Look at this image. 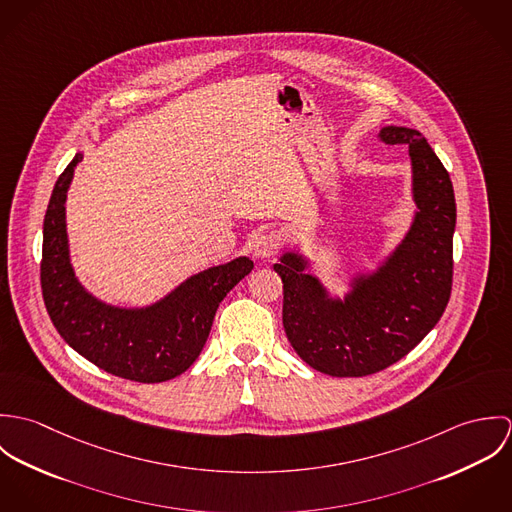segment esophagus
Listing matches in <instances>:
<instances>
[{"label": "esophagus", "instance_id": "obj_1", "mask_svg": "<svg viewBox=\"0 0 512 512\" xmlns=\"http://www.w3.org/2000/svg\"><path fill=\"white\" fill-rule=\"evenodd\" d=\"M280 248V238L278 234L270 232H260L254 242H252V252L256 258H272Z\"/></svg>", "mask_w": 512, "mask_h": 512}]
</instances>
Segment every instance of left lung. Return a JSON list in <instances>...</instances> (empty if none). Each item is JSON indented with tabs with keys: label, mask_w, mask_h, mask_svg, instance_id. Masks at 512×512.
Returning a JSON list of instances; mask_svg holds the SVG:
<instances>
[{
	"label": "left lung",
	"mask_w": 512,
	"mask_h": 512,
	"mask_svg": "<svg viewBox=\"0 0 512 512\" xmlns=\"http://www.w3.org/2000/svg\"><path fill=\"white\" fill-rule=\"evenodd\" d=\"M380 140L406 146L412 159L414 220L390 256L351 282L343 299L284 252L274 270L284 284V329L293 351L329 376H366L406 357L439 321L451 295L455 195L428 140L386 126Z\"/></svg>",
	"instance_id": "1"
}]
</instances>
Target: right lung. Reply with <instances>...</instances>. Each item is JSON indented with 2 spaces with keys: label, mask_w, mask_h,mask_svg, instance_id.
<instances>
[{
  "label": "right lung",
  "mask_w": 512,
  "mask_h": 512,
  "mask_svg": "<svg viewBox=\"0 0 512 512\" xmlns=\"http://www.w3.org/2000/svg\"><path fill=\"white\" fill-rule=\"evenodd\" d=\"M78 151L55 183L43 222L41 290L59 335L92 365L144 384L165 382L197 361L219 303L254 268L246 256L203 270L146 307L100 301L74 276L65 203Z\"/></svg>",
  "instance_id": "add662e5"
}]
</instances>
